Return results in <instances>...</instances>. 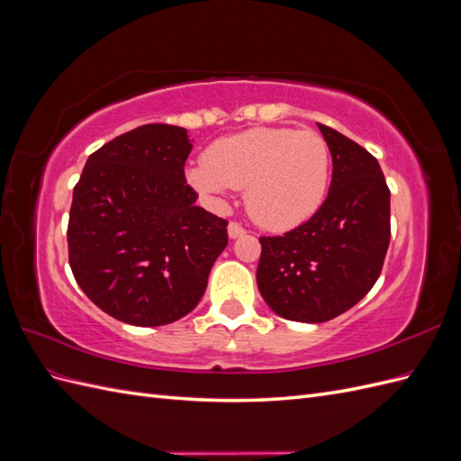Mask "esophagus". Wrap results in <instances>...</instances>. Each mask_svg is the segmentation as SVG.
Listing matches in <instances>:
<instances>
[{
  "label": "esophagus",
  "mask_w": 461,
  "mask_h": 461,
  "mask_svg": "<svg viewBox=\"0 0 461 461\" xmlns=\"http://www.w3.org/2000/svg\"><path fill=\"white\" fill-rule=\"evenodd\" d=\"M246 234V229L242 225H239V222H229V236L230 239H239V236Z\"/></svg>",
  "instance_id": "34e87169"
}]
</instances>
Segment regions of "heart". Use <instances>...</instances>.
Returning <instances> with one entry per match:
<instances>
[{"label": "heart", "mask_w": 461, "mask_h": 461, "mask_svg": "<svg viewBox=\"0 0 461 461\" xmlns=\"http://www.w3.org/2000/svg\"><path fill=\"white\" fill-rule=\"evenodd\" d=\"M188 183L215 203L246 188V209L271 230H288L323 205L330 180V151L313 131L249 129L219 138L205 161L186 169Z\"/></svg>", "instance_id": "heart-1"}]
</instances>
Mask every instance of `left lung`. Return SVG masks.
<instances>
[{"label": "left lung", "mask_w": 461, "mask_h": 461, "mask_svg": "<svg viewBox=\"0 0 461 461\" xmlns=\"http://www.w3.org/2000/svg\"><path fill=\"white\" fill-rule=\"evenodd\" d=\"M332 158L327 200L303 225L261 236L258 288L285 319L323 323L356 305L381 275L390 242V190L371 153L325 124Z\"/></svg>", "instance_id": "8db88e82"}]
</instances>
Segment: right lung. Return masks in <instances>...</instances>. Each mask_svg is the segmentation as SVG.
I'll return each mask as SVG.
<instances>
[{"label":"right lung","instance_id":"right-lung-1","mask_svg":"<svg viewBox=\"0 0 461 461\" xmlns=\"http://www.w3.org/2000/svg\"><path fill=\"white\" fill-rule=\"evenodd\" d=\"M186 129L144 124L88 158L68 213V263L85 294L136 327L178 321L202 300L227 248L225 219L185 178Z\"/></svg>","mask_w":461,"mask_h":461}]
</instances>
